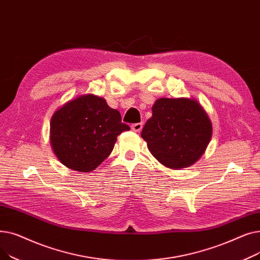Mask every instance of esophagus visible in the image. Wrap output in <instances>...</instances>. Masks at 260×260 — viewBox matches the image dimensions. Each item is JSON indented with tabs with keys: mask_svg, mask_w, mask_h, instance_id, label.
Returning a JSON list of instances; mask_svg holds the SVG:
<instances>
[{
	"mask_svg": "<svg viewBox=\"0 0 260 260\" xmlns=\"http://www.w3.org/2000/svg\"><path fill=\"white\" fill-rule=\"evenodd\" d=\"M142 127H143L142 123H135V124L132 125V129H133L134 132H136V133H140V131L142 129Z\"/></svg>",
	"mask_w": 260,
	"mask_h": 260,
	"instance_id": "34e87169",
	"label": "esophagus"
}]
</instances>
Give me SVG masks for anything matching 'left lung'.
<instances>
[{
  "instance_id": "8db88e82",
  "label": "left lung",
  "mask_w": 260,
  "mask_h": 260,
  "mask_svg": "<svg viewBox=\"0 0 260 260\" xmlns=\"http://www.w3.org/2000/svg\"><path fill=\"white\" fill-rule=\"evenodd\" d=\"M142 129L151 154L165 167L181 170L196 163L212 138V122L200 103L189 98H160Z\"/></svg>"
}]
</instances>
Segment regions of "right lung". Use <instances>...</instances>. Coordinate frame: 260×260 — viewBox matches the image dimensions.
I'll list each match as a JSON object with an SVG mask.
<instances>
[{"label":"right lung","instance_id":"obj_1","mask_svg":"<svg viewBox=\"0 0 260 260\" xmlns=\"http://www.w3.org/2000/svg\"><path fill=\"white\" fill-rule=\"evenodd\" d=\"M129 131L105 99L86 93L66 102L50 120L51 148L62 165L88 173L112 153L118 136Z\"/></svg>","mask_w":260,"mask_h":260}]
</instances>
